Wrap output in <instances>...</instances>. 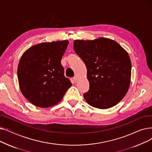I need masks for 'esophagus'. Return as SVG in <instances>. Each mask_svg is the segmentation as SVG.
<instances>
[{
    "label": "esophagus",
    "mask_w": 152,
    "mask_h": 152,
    "mask_svg": "<svg viewBox=\"0 0 152 152\" xmlns=\"http://www.w3.org/2000/svg\"><path fill=\"white\" fill-rule=\"evenodd\" d=\"M77 79H78V78H77L76 76H75V77H73V80H74V81H75V83L77 81Z\"/></svg>",
    "instance_id": "esophagus-1"
}]
</instances>
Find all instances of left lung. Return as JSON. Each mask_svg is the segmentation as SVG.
<instances>
[{"label": "left lung", "instance_id": "left-lung-1", "mask_svg": "<svg viewBox=\"0 0 152 152\" xmlns=\"http://www.w3.org/2000/svg\"><path fill=\"white\" fill-rule=\"evenodd\" d=\"M73 44L87 70L89 90L83 94L86 101L100 109L116 105L130 86L131 61L128 53L118 42L105 37L75 40Z\"/></svg>", "mask_w": 152, "mask_h": 152}]
</instances>
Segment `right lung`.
I'll use <instances>...</instances> for the list:
<instances>
[{"label":"right lung","instance_id":"add662e5","mask_svg":"<svg viewBox=\"0 0 152 152\" xmlns=\"http://www.w3.org/2000/svg\"><path fill=\"white\" fill-rule=\"evenodd\" d=\"M68 41L40 43L21 56L17 75L22 94L36 107L48 108L60 102L71 86L61 60Z\"/></svg>","mask_w":152,"mask_h":152}]
</instances>
